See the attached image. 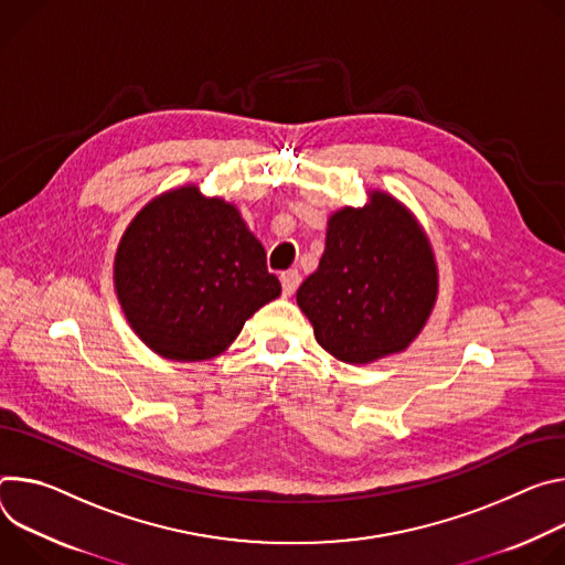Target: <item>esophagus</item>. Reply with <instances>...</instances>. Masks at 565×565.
Listing matches in <instances>:
<instances>
[{
  "label": "esophagus",
  "mask_w": 565,
  "mask_h": 565,
  "mask_svg": "<svg viewBox=\"0 0 565 565\" xmlns=\"http://www.w3.org/2000/svg\"><path fill=\"white\" fill-rule=\"evenodd\" d=\"M280 282H282V294L285 296H291L300 282V274L296 269H289V271H282L280 274Z\"/></svg>",
  "instance_id": "esophagus-1"
}]
</instances>
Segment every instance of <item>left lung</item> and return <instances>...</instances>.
<instances>
[{"mask_svg": "<svg viewBox=\"0 0 565 565\" xmlns=\"http://www.w3.org/2000/svg\"><path fill=\"white\" fill-rule=\"evenodd\" d=\"M437 294L440 269L426 228L395 195L370 188L363 206L328 217L326 250L296 302L323 350L367 365L411 348Z\"/></svg>", "mask_w": 565, "mask_h": 565, "instance_id": "8db88e82", "label": "left lung"}]
</instances>
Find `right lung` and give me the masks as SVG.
<instances>
[{
    "label": "right lung",
    "instance_id": "obj_1",
    "mask_svg": "<svg viewBox=\"0 0 565 565\" xmlns=\"http://www.w3.org/2000/svg\"><path fill=\"white\" fill-rule=\"evenodd\" d=\"M114 291L125 321L154 354L211 361L280 296L267 250L239 209L200 183L152 198L122 231Z\"/></svg>",
    "mask_w": 565,
    "mask_h": 565
}]
</instances>
